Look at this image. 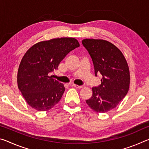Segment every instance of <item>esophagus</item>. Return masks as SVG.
Instances as JSON below:
<instances>
[{
    "mask_svg": "<svg viewBox=\"0 0 149 149\" xmlns=\"http://www.w3.org/2000/svg\"><path fill=\"white\" fill-rule=\"evenodd\" d=\"M72 86H74L75 88H78V89H81V88L83 87V86H81V85H78L74 84H72Z\"/></svg>",
    "mask_w": 149,
    "mask_h": 149,
    "instance_id": "34e87169",
    "label": "esophagus"
}]
</instances>
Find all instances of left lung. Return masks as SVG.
Here are the masks:
<instances>
[{
  "instance_id": "obj_1",
  "label": "left lung",
  "mask_w": 149,
  "mask_h": 149,
  "mask_svg": "<svg viewBox=\"0 0 149 149\" xmlns=\"http://www.w3.org/2000/svg\"><path fill=\"white\" fill-rule=\"evenodd\" d=\"M82 44L91 57L95 75H102L101 84L92 88L93 95L86 103L95 112H107L116 107L129 91L127 62L121 50L106 40L85 39Z\"/></svg>"
}]
</instances>
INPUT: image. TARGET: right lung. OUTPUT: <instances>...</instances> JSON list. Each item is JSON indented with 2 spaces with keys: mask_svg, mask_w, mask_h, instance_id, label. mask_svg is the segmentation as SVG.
I'll return each mask as SVG.
<instances>
[{
  "mask_svg": "<svg viewBox=\"0 0 149 149\" xmlns=\"http://www.w3.org/2000/svg\"><path fill=\"white\" fill-rule=\"evenodd\" d=\"M79 47L77 40L62 37L37 42L29 48L17 71L18 89L27 104L38 111H47L61 99L64 85L50 76L70 51Z\"/></svg>",
  "mask_w": 149,
  "mask_h": 149,
  "instance_id": "right-lung-1",
  "label": "right lung"
}]
</instances>
